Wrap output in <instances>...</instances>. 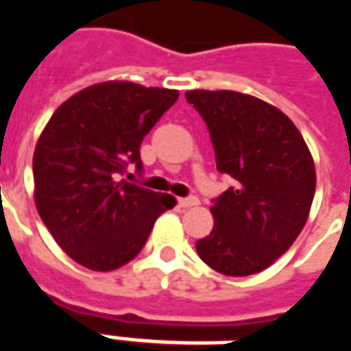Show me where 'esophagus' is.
<instances>
[{"label": "esophagus", "mask_w": 351, "mask_h": 351, "mask_svg": "<svg viewBox=\"0 0 351 351\" xmlns=\"http://www.w3.org/2000/svg\"><path fill=\"white\" fill-rule=\"evenodd\" d=\"M199 205V199L197 197H180L178 199V206L180 208H190V206Z\"/></svg>", "instance_id": "34e87169"}]
</instances>
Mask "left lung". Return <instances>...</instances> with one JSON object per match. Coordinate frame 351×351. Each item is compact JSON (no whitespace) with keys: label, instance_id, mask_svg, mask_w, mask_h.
Returning <instances> with one entry per match:
<instances>
[{"label":"left lung","instance_id":"1","mask_svg":"<svg viewBox=\"0 0 351 351\" xmlns=\"http://www.w3.org/2000/svg\"><path fill=\"white\" fill-rule=\"evenodd\" d=\"M205 120L216 167L235 180L213 199L214 228L199 258L228 276L267 269L295 243L316 191L308 146L282 110L246 93L186 92Z\"/></svg>","mask_w":351,"mask_h":351}]
</instances>
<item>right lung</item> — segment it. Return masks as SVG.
Wrapping results in <instances>:
<instances>
[{
	"mask_svg": "<svg viewBox=\"0 0 351 351\" xmlns=\"http://www.w3.org/2000/svg\"><path fill=\"white\" fill-rule=\"evenodd\" d=\"M176 90L103 82L75 93L52 114L34 154L35 205L62 250L92 271L137 256L175 197L116 180L143 171L141 143Z\"/></svg>",
	"mask_w": 351,
	"mask_h": 351,
	"instance_id": "1",
	"label": "right lung"
}]
</instances>
